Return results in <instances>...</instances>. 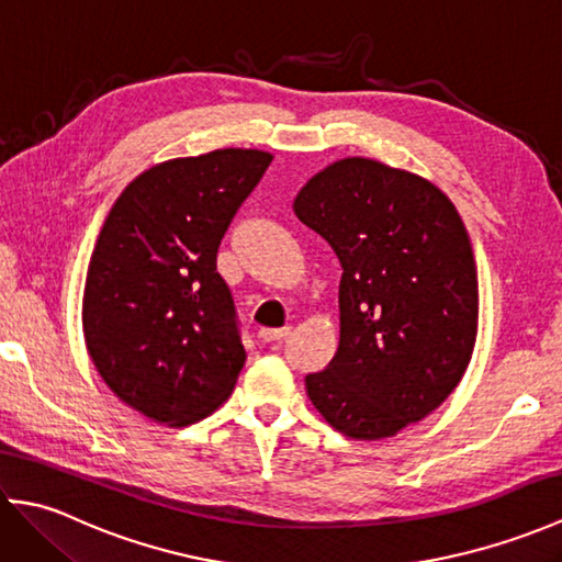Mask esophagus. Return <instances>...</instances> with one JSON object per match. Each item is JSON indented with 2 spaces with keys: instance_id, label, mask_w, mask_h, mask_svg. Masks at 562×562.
I'll list each match as a JSON object with an SVG mask.
<instances>
[{
  "instance_id": "34e87169",
  "label": "esophagus",
  "mask_w": 562,
  "mask_h": 562,
  "mask_svg": "<svg viewBox=\"0 0 562 562\" xmlns=\"http://www.w3.org/2000/svg\"><path fill=\"white\" fill-rule=\"evenodd\" d=\"M292 333V328L290 326H284V328H260L258 330V340L266 345V342H280V340H284Z\"/></svg>"
}]
</instances>
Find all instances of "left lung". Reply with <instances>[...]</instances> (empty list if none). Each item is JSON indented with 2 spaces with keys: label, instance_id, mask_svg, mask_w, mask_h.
I'll return each instance as SVG.
<instances>
[{
  "label": "left lung",
  "instance_id": "1",
  "mask_svg": "<svg viewBox=\"0 0 562 562\" xmlns=\"http://www.w3.org/2000/svg\"><path fill=\"white\" fill-rule=\"evenodd\" d=\"M294 214L338 256L340 345L306 374L316 411L352 439H384L457 389L479 330V274L451 200L372 159L316 173Z\"/></svg>",
  "mask_w": 562,
  "mask_h": 562
}]
</instances>
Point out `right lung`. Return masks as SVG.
I'll use <instances>...</instances> for the list:
<instances>
[{
	"label": "right lung",
	"instance_id": "obj_1",
	"mask_svg": "<svg viewBox=\"0 0 562 562\" xmlns=\"http://www.w3.org/2000/svg\"><path fill=\"white\" fill-rule=\"evenodd\" d=\"M272 157L217 149L137 176L115 200L83 288L93 364L130 408L190 425L229 396L246 362L217 250Z\"/></svg>",
	"mask_w": 562,
	"mask_h": 562
}]
</instances>
